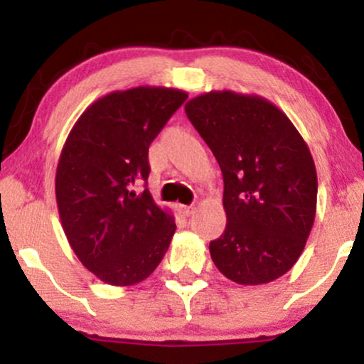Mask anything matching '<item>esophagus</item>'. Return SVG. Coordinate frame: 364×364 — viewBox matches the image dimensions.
Returning <instances> with one entry per match:
<instances>
[{
    "label": "esophagus",
    "mask_w": 364,
    "mask_h": 364,
    "mask_svg": "<svg viewBox=\"0 0 364 364\" xmlns=\"http://www.w3.org/2000/svg\"><path fill=\"white\" fill-rule=\"evenodd\" d=\"M179 213H181L183 216H190L193 215V211H195V206H188V205H179L178 206Z\"/></svg>",
    "instance_id": "1"
}]
</instances>
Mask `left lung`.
Returning a JSON list of instances; mask_svg holds the SVG:
<instances>
[{"label": "left lung", "mask_w": 364, "mask_h": 364, "mask_svg": "<svg viewBox=\"0 0 364 364\" xmlns=\"http://www.w3.org/2000/svg\"><path fill=\"white\" fill-rule=\"evenodd\" d=\"M223 174L227 228L210 242L225 277L272 282L292 269L316 216L311 151L282 110L259 95L208 92L185 105Z\"/></svg>", "instance_id": "left-lung-1"}]
</instances>
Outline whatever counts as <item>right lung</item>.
<instances>
[{
  "mask_svg": "<svg viewBox=\"0 0 364 364\" xmlns=\"http://www.w3.org/2000/svg\"><path fill=\"white\" fill-rule=\"evenodd\" d=\"M188 99L166 87H136L95 100L60 154L55 193L63 232L92 274L134 285L154 272L176 230L148 188L149 144Z\"/></svg>",
  "mask_w": 364,
  "mask_h": 364,
  "instance_id": "right-lung-1",
  "label": "right lung"
}]
</instances>
